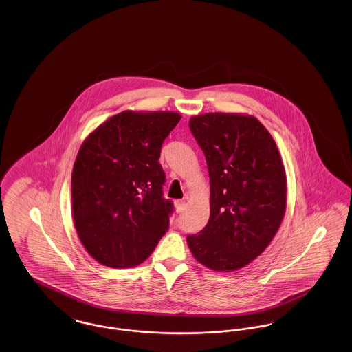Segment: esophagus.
Segmentation results:
<instances>
[{
	"label": "esophagus",
	"instance_id": "1",
	"mask_svg": "<svg viewBox=\"0 0 352 352\" xmlns=\"http://www.w3.org/2000/svg\"><path fill=\"white\" fill-rule=\"evenodd\" d=\"M184 206H186V201H184V199L175 201V211H177V212H182L184 210Z\"/></svg>",
	"mask_w": 352,
	"mask_h": 352
}]
</instances>
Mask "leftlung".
<instances>
[{
    "mask_svg": "<svg viewBox=\"0 0 352 352\" xmlns=\"http://www.w3.org/2000/svg\"><path fill=\"white\" fill-rule=\"evenodd\" d=\"M211 186L210 219L188 234L194 257L207 268L234 270L260 256L280 228L286 175L274 140L257 118L230 113L191 118Z\"/></svg>",
    "mask_w": 352,
    "mask_h": 352,
    "instance_id": "left-lung-1",
    "label": "left lung"
}]
</instances>
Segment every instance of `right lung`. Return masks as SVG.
I'll use <instances>...</instances> for the list:
<instances>
[{
  "mask_svg": "<svg viewBox=\"0 0 352 352\" xmlns=\"http://www.w3.org/2000/svg\"><path fill=\"white\" fill-rule=\"evenodd\" d=\"M174 112L125 111L84 141L71 178L75 228L102 265L145 261L168 232L173 201L164 198L161 148L179 122Z\"/></svg>",
  "mask_w": 352,
  "mask_h": 352,
  "instance_id": "right-lung-1",
  "label": "right lung"
}]
</instances>
